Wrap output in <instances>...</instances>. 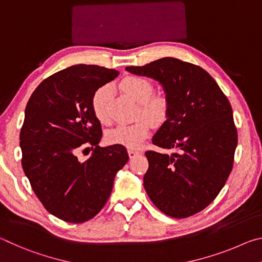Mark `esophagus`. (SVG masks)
Masks as SVG:
<instances>
[{
    "label": "esophagus",
    "instance_id": "34e87169",
    "mask_svg": "<svg viewBox=\"0 0 262 262\" xmlns=\"http://www.w3.org/2000/svg\"><path fill=\"white\" fill-rule=\"evenodd\" d=\"M140 154H141V151H136V150H133V149L128 150V155H129L130 158L135 157V156H137V155H140Z\"/></svg>",
    "mask_w": 262,
    "mask_h": 262
}]
</instances>
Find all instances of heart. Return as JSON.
<instances>
[{
  "label": "heart",
  "instance_id": "obj_1",
  "mask_svg": "<svg viewBox=\"0 0 262 262\" xmlns=\"http://www.w3.org/2000/svg\"><path fill=\"white\" fill-rule=\"evenodd\" d=\"M120 89L141 104L137 115L142 119L130 125L114 127L107 133L106 140L110 144L123 145L128 149H137L150 135V129H151L150 123L154 126H162L166 122L170 114V105L164 96L154 95V85L143 77L128 76L123 78L120 82ZM110 95V86L103 85L97 89L91 99L92 112L100 122L104 123L107 122L110 119L107 113Z\"/></svg>",
  "mask_w": 262,
  "mask_h": 262
}]
</instances>
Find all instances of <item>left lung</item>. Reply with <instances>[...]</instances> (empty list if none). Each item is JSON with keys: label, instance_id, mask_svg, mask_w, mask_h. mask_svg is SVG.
<instances>
[{"label": "left lung", "instance_id": "1", "mask_svg": "<svg viewBox=\"0 0 262 262\" xmlns=\"http://www.w3.org/2000/svg\"><path fill=\"white\" fill-rule=\"evenodd\" d=\"M126 70L162 84L170 114L152 143L178 150L172 156L145 152V192L167 216L196 214L215 200L231 173L238 143L231 105L205 69L174 57Z\"/></svg>", "mask_w": 262, "mask_h": 262}]
</instances>
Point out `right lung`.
<instances>
[{
    "instance_id": "right-lung-1",
    "label": "right lung",
    "mask_w": 262,
    "mask_h": 262,
    "mask_svg": "<svg viewBox=\"0 0 262 262\" xmlns=\"http://www.w3.org/2000/svg\"><path fill=\"white\" fill-rule=\"evenodd\" d=\"M118 75L99 66H72L39 84L26 105L19 135L24 173L46 210L69 223L98 214L129 158L123 145L99 147L101 126L91 108L97 89ZM89 144L94 152L81 162L76 154Z\"/></svg>"
}]
</instances>
